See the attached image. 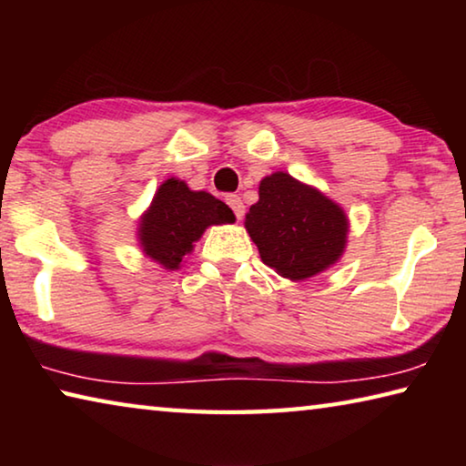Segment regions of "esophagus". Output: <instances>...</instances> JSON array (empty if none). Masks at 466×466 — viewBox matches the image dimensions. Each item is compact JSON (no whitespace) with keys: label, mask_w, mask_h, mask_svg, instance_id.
<instances>
[{"label":"esophagus","mask_w":466,"mask_h":466,"mask_svg":"<svg viewBox=\"0 0 466 466\" xmlns=\"http://www.w3.org/2000/svg\"><path fill=\"white\" fill-rule=\"evenodd\" d=\"M228 205H230L232 208V211H234V216L238 218V219H242V216H244V203H242V199L238 195H228Z\"/></svg>","instance_id":"obj_1"}]
</instances>
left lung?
I'll return each instance as SVG.
<instances>
[{"label":"left lung","mask_w":466,"mask_h":466,"mask_svg":"<svg viewBox=\"0 0 466 466\" xmlns=\"http://www.w3.org/2000/svg\"><path fill=\"white\" fill-rule=\"evenodd\" d=\"M244 228L261 261L289 281H304L341 261L350 219L317 187L288 172H273L258 185Z\"/></svg>","instance_id":"8db88e82"}]
</instances>
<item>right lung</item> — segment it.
<instances>
[{"label": "right lung", "instance_id": "add662e5", "mask_svg": "<svg viewBox=\"0 0 466 466\" xmlns=\"http://www.w3.org/2000/svg\"><path fill=\"white\" fill-rule=\"evenodd\" d=\"M236 222L224 201L208 191H191L185 180L170 177L157 187L137 224L141 252L164 269L177 271L209 226Z\"/></svg>", "mask_w": 466, "mask_h": 466}]
</instances>
